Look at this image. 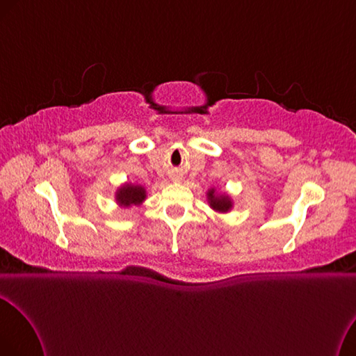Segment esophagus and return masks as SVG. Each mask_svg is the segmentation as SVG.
Returning a JSON list of instances; mask_svg holds the SVG:
<instances>
[{"label":"esophagus","mask_w":356,"mask_h":356,"mask_svg":"<svg viewBox=\"0 0 356 356\" xmlns=\"http://www.w3.org/2000/svg\"><path fill=\"white\" fill-rule=\"evenodd\" d=\"M172 180H176V181H179V180H180V177H179V176H175V177H172Z\"/></svg>","instance_id":"1"}]
</instances>
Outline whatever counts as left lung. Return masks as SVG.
<instances>
[{"mask_svg": "<svg viewBox=\"0 0 356 356\" xmlns=\"http://www.w3.org/2000/svg\"><path fill=\"white\" fill-rule=\"evenodd\" d=\"M207 200L209 204L213 210H216L219 213H227L232 209V200L227 194H218L215 188L209 189L207 192Z\"/></svg>", "mask_w": 356, "mask_h": 356, "instance_id": "obj_1", "label": "left lung"}]
</instances>
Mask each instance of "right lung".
Listing matches in <instances>:
<instances>
[{
    "instance_id": "obj_1",
    "label": "right lung",
    "mask_w": 356,
    "mask_h": 356,
    "mask_svg": "<svg viewBox=\"0 0 356 356\" xmlns=\"http://www.w3.org/2000/svg\"><path fill=\"white\" fill-rule=\"evenodd\" d=\"M146 200V189L140 185L125 184L116 191V202L120 207L140 206Z\"/></svg>"
}]
</instances>
